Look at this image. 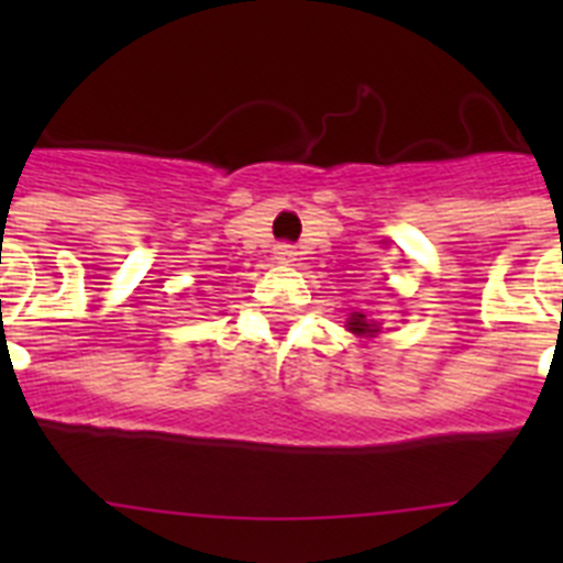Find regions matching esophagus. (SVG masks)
Segmentation results:
<instances>
[{
	"label": "esophagus",
	"mask_w": 563,
	"mask_h": 563,
	"mask_svg": "<svg viewBox=\"0 0 563 563\" xmlns=\"http://www.w3.org/2000/svg\"><path fill=\"white\" fill-rule=\"evenodd\" d=\"M276 258L278 262H296V247L282 242V245H276Z\"/></svg>",
	"instance_id": "1"
}]
</instances>
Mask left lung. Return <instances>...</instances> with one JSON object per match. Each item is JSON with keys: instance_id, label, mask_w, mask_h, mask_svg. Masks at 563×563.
<instances>
[{"instance_id": "1", "label": "left lung", "mask_w": 563, "mask_h": 563, "mask_svg": "<svg viewBox=\"0 0 563 563\" xmlns=\"http://www.w3.org/2000/svg\"><path fill=\"white\" fill-rule=\"evenodd\" d=\"M346 327H350V332H355V335H375L380 327L372 324L369 318L363 316V312H352L350 321H346Z\"/></svg>"}]
</instances>
